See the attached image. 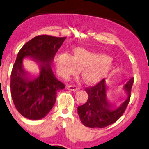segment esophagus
I'll return each mask as SVG.
<instances>
[{
  "mask_svg": "<svg viewBox=\"0 0 149 149\" xmlns=\"http://www.w3.org/2000/svg\"><path fill=\"white\" fill-rule=\"evenodd\" d=\"M67 89H68V90H71V91H73V92H76V91L78 90L79 89V88H78V87L76 85H67Z\"/></svg>",
  "mask_w": 149,
  "mask_h": 149,
  "instance_id": "obj_1",
  "label": "esophagus"
}]
</instances>
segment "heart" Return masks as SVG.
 I'll list each match as a JSON object with an SVG mask.
<instances>
[{
	"label": "heart",
	"instance_id": "b5f03b06",
	"mask_svg": "<svg viewBox=\"0 0 149 149\" xmlns=\"http://www.w3.org/2000/svg\"><path fill=\"white\" fill-rule=\"evenodd\" d=\"M57 72L64 78L75 75L81 70V76L87 83H94L104 78L114 68V62L107 55L77 48L71 57L60 53L56 57Z\"/></svg>",
	"mask_w": 149,
	"mask_h": 149
}]
</instances>
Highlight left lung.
<instances>
[{
    "instance_id": "obj_1",
    "label": "left lung",
    "mask_w": 149,
    "mask_h": 149,
    "mask_svg": "<svg viewBox=\"0 0 149 149\" xmlns=\"http://www.w3.org/2000/svg\"><path fill=\"white\" fill-rule=\"evenodd\" d=\"M133 82V78H131L123 86L128 97L117 107L107 101V87L105 78L94 87L86 88L88 94L87 101L78 107V114L82 124L91 128H102L116 122L123 115L128 105Z\"/></svg>"
}]
</instances>
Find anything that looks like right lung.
Here are the masks:
<instances>
[{"mask_svg": "<svg viewBox=\"0 0 149 149\" xmlns=\"http://www.w3.org/2000/svg\"><path fill=\"white\" fill-rule=\"evenodd\" d=\"M67 37L39 35L28 42L18 53L11 73L10 89L14 104L28 119L44 118L53 107L57 93L65 85L51 69L55 55ZM29 57L40 64V72L33 78L22 67V60Z\"/></svg>", "mask_w": 149, "mask_h": 149, "instance_id": "1", "label": "right lung"}]
</instances>
